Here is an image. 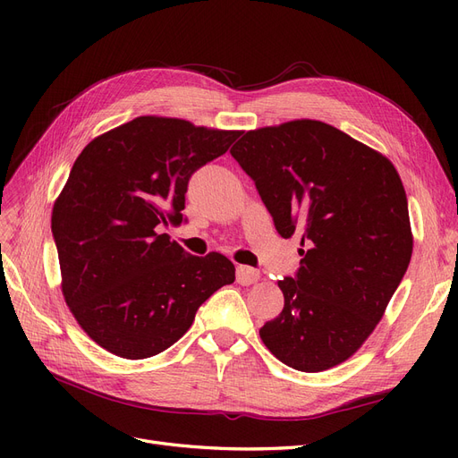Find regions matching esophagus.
<instances>
[{"instance_id":"obj_1","label":"esophagus","mask_w":458,"mask_h":458,"mask_svg":"<svg viewBox=\"0 0 458 458\" xmlns=\"http://www.w3.org/2000/svg\"><path fill=\"white\" fill-rule=\"evenodd\" d=\"M258 279H259V271L258 269H252V267H248V266H239L237 267V283H241L242 286L254 284Z\"/></svg>"}]
</instances>
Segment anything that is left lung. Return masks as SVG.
Masks as SVG:
<instances>
[{
    "label": "left lung",
    "instance_id": "8db88e82",
    "mask_svg": "<svg viewBox=\"0 0 458 458\" xmlns=\"http://www.w3.org/2000/svg\"><path fill=\"white\" fill-rule=\"evenodd\" d=\"M283 239L301 237L284 308L259 328L267 350L301 372L352 357L378 325L409 267L412 237L394 164L328 123L294 120L246 131L231 148Z\"/></svg>",
    "mask_w": 458,
    "mask_h": 458
}]
</instances>
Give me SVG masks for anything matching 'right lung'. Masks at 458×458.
<instances>
[{"instance_id":"right-lung-1","label":"right lung","mask_w":458,"mask_h":458,"mask_svg":"<svg viewBox=\"0 0 458 458\" xmlns=\"http://www.w3.org/2000/svg\"><path fill=\"white\" fill-rule=\"evenodd\" d=\"M239 135L140 116L76 158L51 231L68 308L106 352L145 359L168 350L202 303L234 281L225 256H192L160 225H182L191 175Z\"/></svg>"}]
</instances>
